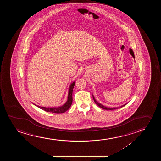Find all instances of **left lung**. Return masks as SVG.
Segmentation results:
<instances>
[{"mask_svg":"<svg viewBox=\"0 0 161 161\" xmlns=\"http://www.w3.org/2000/svg\"><path fill=\"white\" fill-rule=\"evenodd\" d=\"M93 96V100H94V101H95V103H96V104H97V106H98V107H99L100 108H102V109H106V110H114V109H118V108H119V107H117V108H108V107H105V106H104L103 105H102V104H101V103H98V102L95 99V97H94V96ZM127 104V103H126ZM126 104H124V105H123V106H121L120 107H123V106H125Z\"/></svg>","mask_w":161,"mask_h":161,"instance_id":"1","label":"left lung"}]
</instances>
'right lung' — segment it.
<instances>
[{
  "label": "right lung",
  "mask_w": 161,
  "mask_h": 161,
  "mask_svg": "<svg viewBox=\"0 0 161 161\" xmlns=\"http://www.w3.org/2000/svg\"><path fill=\"white\" fill-rule=\"evenodd\" d=\"M75 84V81L71 84L69 88L68 97L67 101L63 106L59 107H52L51 108V107H41V106H37L35 104H33L34 105L38 107V108H41L44 111L48 112L54 113H63L65 112L70 108L71 106L72 102H73V91Z\"/></svg>",
  "instance_id": "add662e5"
}]
</instances>
